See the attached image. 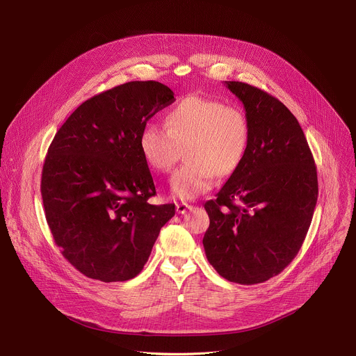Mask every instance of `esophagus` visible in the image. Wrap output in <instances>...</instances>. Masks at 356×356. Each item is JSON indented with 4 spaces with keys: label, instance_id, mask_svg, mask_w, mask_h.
<instances>
[{
    "label": "esophagus",
    "instance_id": "obj_1",
    "mask_svg": "<svg viewBox=\"0 0 356 356\" xmlns=\"http://www.w3.org/2000/svg\"><path fill=\"white\" fill-rule=\"evenodd\" d=\"M188 210H191V206L187 204V202H176V211H177V214H184Z\"/></svg>",
    "mask_w": 356,
    "mask_h": 356
}]
</instances>
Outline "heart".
Wrapping results in <instances>:
<instances>
[{
	"label": "heart",
	"mask_w": 356,
	"mask_h": 356,
	"mask_svg": "<svg viewBox=\"0 0 356 356\" xmlns=\"http://www.w3.org/2000/svg\"><path fill=\"white\" fill-rule=\"evenodd\" d=\"M250 125L245 111L222 101L188 95L170 108L165 127L147 124L139 134L140 155L150 170L169 172L180 156L186 163L170 179L172 195L193 200L213 188L216 175L228 177L245 159Z\"/></svg>",
	"instance_id": "1"
}]
</instances>
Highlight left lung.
Instances as JSON below:
<instances>
[{
	"label": "left lung",
	"instance_id": "1",
	"mask_svg": "<svg viewBox=\"0 0 356 356\" xmlns=\"http://www.w3.org/2000/svg\"><path fill=\"white\" fill-rule=\"evenodd\" d=\"M225 86L243 104L250 138L241 166L204 204L210 227L202 245L220 276L257 284L279 275L300 250L317 204V169L283 103L246 83Z\"/></svg>",
	"mask_w": 356,
	"mask_h": 356
}]
</instances>
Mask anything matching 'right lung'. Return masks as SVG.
<instances>
[{
  "instance_id": "1",
  "label": "right lung",
  "mask_w": 356,
  "mask_h": 356,
  "mask_svg": "<svg viewBox=\"0 0 356 356\" xmlns=\"http://www.w3.org/2000/svg\"><path fill=\"white\" fill-rule=\"evenodd\" d=\"M175 101L159 81H129L99 92L66 120L47 149L40 193L62 255L106 283L140 273L175 204L156 194L138 139L146 122Z\"/></svg>"
}]
</instances>
